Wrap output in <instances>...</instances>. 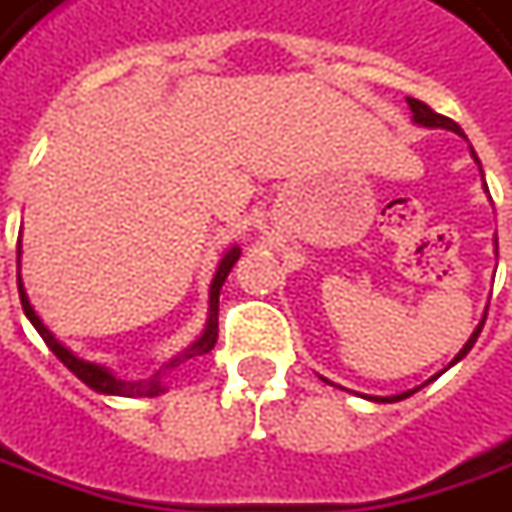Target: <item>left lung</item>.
Instances as JSON below:
<instances>
[{"instance_id":"1","label":"left lung","mask_w":512,"mask_h":512,"mask_svg":"<svg viewBox=\"0 0 512 512\" xmlns=\"http://www.w3.org/2000/svg\"><path fill=\"white\" fill-rule=\"evenodd\" d=\"M406 101H408V109H411V120H414L417 126H425V129H448V132H454V135L465 137V132H462V129H459V126H456L451 118H445V115H437V112H434L431 106H425L423 101H417V98H406ZM465 140H468V137H465ZM471 154H473V160L479 163V157H476V152H473V146H471ZM479 171H482V166H479ZM482 177H485V174H482ZM493 242H496V256H499V239H493ZM485 318H488V310H485L482 321H479V324H476V329L471 332L468 344H465L462 349H459V352H456V358L451 360L448 366L459 363V360H462L465 355H468V352H471V346L476 344L479 332H482V327H485ZM442 372H445V369H442ZM442 372H440V375H442ZM324 380H327V377H324ZM431 380H434V377H431ZM431 380H428V383H431ZM423 386H425V383H423ZM414 392H420V386H417V389H411V392L394 394V397H369V400H375V403H397V400H403V397H411Z\"/></svg>"}]
</instances>
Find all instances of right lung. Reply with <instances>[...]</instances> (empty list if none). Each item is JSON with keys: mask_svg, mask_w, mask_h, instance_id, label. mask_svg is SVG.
<instances>
[{"mask_svg": "<svg viewBox=\"0 0 512 512\" xmlns=\"http://www.w3.org/2000/svg\"><path fill=\"white\" fill-rule=\"evenodd\" d=\"M242 256V248L239 245H231V248L225 250V256L219 259V267H216L214 279H211V290H208V321H205V329H202V335L194 341L191 346H185L180 355H174V358L168 360L166 366L160 369V372H154L149 380H120L112 369H106L104 363H92V360L78 358L75 352H72L70 346H64L58 341L56 335L50 332V329L44 327V321L39 318V312L33 310V304H30V298H27V290H24L22 276H19V298H22V310L27 315V321L36 327L41 338H44V344L53 349V355H56L67 369H70L72 375L78 377L81 383H87L92 392L98 394H112V397H157V394L166 392V386H163V375L171 372V369H177L180 363L191 358H200L205 352H211L216 344V335H219V290H222V284L228 279V273H231V267L236 264V259ZM22 259V245L16 250V264Z\"/></svg>", "mask_w": 512, "mask_h": 512, "instance_id": "add662e5", "label": "right lung"}]
</instances>
